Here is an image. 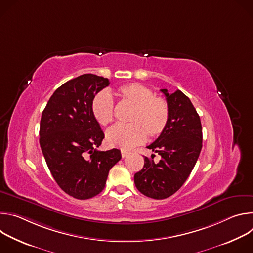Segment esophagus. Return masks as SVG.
I'll return each instance as SVG.
<instances>
[{
    "instance_id": "1",
    "label": "esophagus",
    "mask_w": 253,
    "mask_h": 253,
    "mask_svg": "<svg viewBox=\"0 0 253 253\" xmlns=\"http://www.w3.org/2000/svg\"><path fill=\"white\" fill-rule=\"evenodd\" d=\"M129 154V152L128 151H126V150H121V156L124 158V157H126L127 155Z\"/></svg>"
}]
</instances>
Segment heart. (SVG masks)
I'll use <instances>...</instances> for the list:
<instances>
[{
  "instance_id": "1",
  "label": "heart",
  "mask_w": 253,
  "mask_h": 253,
  "mask_svg": "<svg viewBox=\"0 0 253 253\" xmlns=\"http://www.w3.org/2000/svg\"><path fill=\"white\" fill-rule=\"evenodd\" d=\"M117 95L123 103L133 106L130 124H117L106 133L110 147L131 149L144 143L147 135L160 136L167 127L170 110L167 101L155 96L154 91L141 83H129L119 87ZM91 111L100 125H108L114 119V101L107 91L97 93L92 99Z\"/></svg>"
}]
</instances>
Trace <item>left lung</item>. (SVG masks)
Masks as SVG:
<instances>
[{"mask_svg":"<svg viewBox=\"0 0 253 253\" xmlns=\"http://www.w3.org/2000/svg\"><path fill=\"white\" fill-rule=\"evenodd\" d=\"M166 97L170 116L164 132L148 149L161 157L155 163L144 158V167L134 175L137 189L154 199H164L174 194L190 175L202 148V127L190 99L180 90L169 94L160 90Z\"/></svg>","mask_w":253,"mask_h":253,"instance_id":"1","label":"left lung"}]
</instances>
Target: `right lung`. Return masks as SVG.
Returning <instances> with one entry per match:
<instances>
[{
	"label": "right lung",
	"mask_w": 253,
	"mask_h": 253,
	"mask_svg": "<svg viewBox=\"0 0 253 253\" xmlns=\"http://www.w3.org/2000/svg\"><path fill=\"white\" fill-rule=\"evenodd\" d=\"M109 80L84 74L60 86L49 99L40 122V146L60 188L89 199L105 187L109 170L121 159L118 149L99 151L104 133L91 103Z\"/></svg>",
	"instance_id": "1"
}]
</instances>
